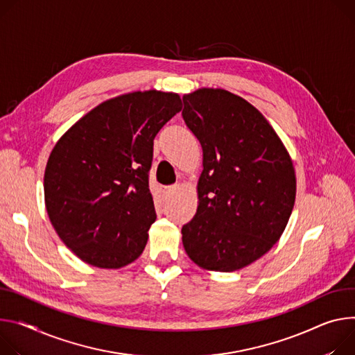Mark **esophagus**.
<instances>
[{"instance_id":"esophagus-1","label":"esophagus","mask_w":355,"mask_h":355,"mask_svg":"<svg viewBox=\"0 0 355 355\" xmlns=\"http://www.w3.org/2000/svg\"><path fill=\"white\" fill-rule=\"evenodd\" d=\"M174 191H175V187H174V185H168V187H163V188H161V192H163V197H164V198H168Z\"/></svg>"}]
</instances>
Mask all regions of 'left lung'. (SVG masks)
<instances>
[{
	"label": "left lung",
	"instance_id": "8db88e82",
	"mask_svg": "<svg viewBox=\"0 0 355 355\" xmlns=\"http://www.w3.org/2000/svg\"><path fill=\"white\" fill-rule=\"evenodd\" d=\"M182 102L204 154L198 208L181 230L182 245L198 266L234 272L283 234L296 198L295 167L273 127L239 96L198 89Z\"/></svg>",
	"mask_w": 355,
	"mask_h": 355
}]
</instances>
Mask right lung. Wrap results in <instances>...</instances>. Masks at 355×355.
<instances>
[{"instance_id": "1", "label": "right lung", "mask_w": 355, "mask_h": 355, "mask_svg": "<svg viewBox=\"0 0 355 355\" xmlns=\"http://www.w3.org/2000/svg\"><path fill=\"white\" fill-rule=\"evenodd\" d=\"M181 109L175 93H127L90 110L53 147L46 211L83 262L119 269L144 250L157 218L148 188L154 139Z\"/></svg>"}]
</instances>
